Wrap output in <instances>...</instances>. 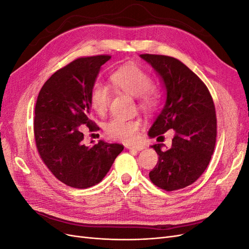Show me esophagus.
I'll return each mask as SVG.
<instances>
[{
	"instance_id": "1",
	"label": "esophagus",
	"mask_w": 249,
	"mask_h": 249,
	"mask_svg": "<svg viewBox=\"0 0 249 249\" xmlns=\"http://www.w3.org/2000/svg\"><path fill=\"white\" fill-rule=\"evenodd\" d=\"M125 147L130 150H135V152H139V150L144 148L143 145H126Z\"/></svg>"
}]
</instances>
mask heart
Here are the masks:
<instances>
[{
  "label": "heart",
  "instance_id": "heart-1",
  "mask_svg": "<svg viewBox=\"0 0 249 249\" xmlns=\"http://www.w3.org/2000/svg\"><path fill=\"white\" fill-rule=\"evenodd\" d=\"M111 85L120 91L133 96H137L138 106L144 111H155L161 103V91L153 85L150 74L136 64H124L112 71L109 77ZM111 100V92L108 86L95 82L90 89L89 102L92 109L99 115L106 114ZM141 120L138 118L115 117L105 125V133L109 139L133 142L138 136Z\"/></svg>",
  "mask_w": 249,
  "mask_h": 249
}]
</instances>
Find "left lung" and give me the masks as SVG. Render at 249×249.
<instances>
[{
    "label": "left lung",
    "mask_w": 249,
    "mask_h": 249,
    "mask_svg": "<svg viewBox=\"0 0 249 249\" xmlns=\"http://www.w3.org/2000/svg\"><path fill=\"white\" fill-rule=\"evenodd\" d=\"M160 74L167 91L166 104L150 127L156 137L175 130L171 147H152L158 163L149 172L153 184L165 191H176L193 184L208 167L214 153L217 119L208 87L178 59L164 55H140Z\"/></svg>",
    "instance_id": "8db88e82"
}]
</instances>
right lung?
<instances>
[{"label":"right lung","instance_id":"right-lung-1","mask_svg":"<svg viewBox=\"0 0 249 249\" xmlns=\"http://www.w3.org/2000/svg\"><path fill=\"white\" fill-rule=\"evenodd\" d=\"M110 55L80 57L58 70L37 96L34 138L42 162L63 184L86 189L106 177L124 150L118 143L86 146L84 132L99 126L90 118V89Z\"/></svg>","mask_w":249,"mask_h":249}]
</instances>
